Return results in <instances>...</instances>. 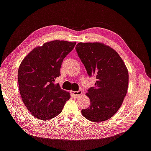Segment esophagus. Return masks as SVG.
<instances>
[{"label": "esophagus", "instance_id": "esophagus-1", "mask_svg": "<svg viewBox=\"0 0 151 151\" xmlns=\"http://www.w3.org/2000/svg\"><path fill=\"white\" fill-rule=\"evenodd\" d=\"M71 93H72V94L74 96H75L76 98L80 97V96L83 93L82 91H81V90H79V91H71Z\"/></svg>", "mask_w": 151, "mask_h": 151}]
</instances>
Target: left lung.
I'll use <instances>...</instances> for the list:
<instances>
[{"mask_svg":"<svg viewBox=\"0 0 151 151\" xmlns=\"http://www.w3.org/2000/svg\"><path fill=\"white\" fill-rule=\"evenodd\" d=\"M90 76H95V87L86 93L90 107L81 110L86 119L101 122L112 118L127 95L128 71L114 49L103 43H79L76 47Z\"/></svg>","mask_w":151,"mask_h":151,"instance_id":"left-lung-1","label":"left lung"}]
</instances>
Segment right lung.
I'll return each mask as SVG.
<instances>
[{
  "label": "right lung",
  "instance_id": "right-lung-1",
  "mask_svg": "<svg viewBox=\"0 0 151 151\" xmlns=\"http://www.w3.org/2000/svg\"><path fill=\"white\" fill-rule=\"evenodd\" d=\"M76 44L60 40L47 42L34 48L20 64V94L27 109L39 120H47L57 116L70 98V93L53 81L60 76L63 59Z\"/></svg>",
  "mask_w": 151,
  "mask_h": 151
}]
</instances>
